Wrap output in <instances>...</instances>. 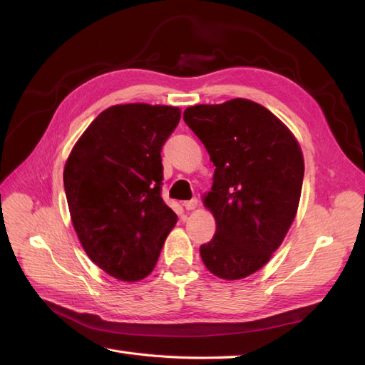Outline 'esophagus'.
I'll use <instances>...</instances> for the list:
<instances>
[{"mask_svg": "<svg viewBox=\"0 0 365 365\" xmlns=\"http://www.w3.org/2000/svg\"><path fill=\"white\" fill-rule=\"evenodd\" d=\"M182 207L187 210V212H192V210H195L197 207V200L196 197H193V200H190V201H184Z\"/></svg>", "mask_w": 365, "mask_h": 365, "instance_id": "1", "label": "esophagus"}]
</instances>
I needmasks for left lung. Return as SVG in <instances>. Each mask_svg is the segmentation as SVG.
<instances>
[{"instance_id": "left-lung-1", "label": "left lung", "mask_w": 365, "mask_h": 365, "mask_svg": "<svg viewBox=\"0 0 365 365\" xmlns=\"http://www.w3.org/2000/svg\"><path fill=\"white\" fill-rule=\"evenodd\" d=\"M184 121L216 168L204 196L216 235L201 245L202 262L219 279L248 277L269 262L297 215L302 149L277 117L247 98L190 106Z\"/></svg>"}]
</instances>
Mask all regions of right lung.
<instances>
[{"mask_svg": "<svg viewBox=\"0 0 365 365\" xmlns=\"http://www.w3.org/2000/svg\"><path fill=\"white\" fill-rule=\"evenodd\" d=\"M180 118L175 106H111L86 128L65 163L77 237L88 257L121 282L148 277L178 220L161 197V149Z\"/></svg>", "mask_w": 365, "mask_h": 365, "instance_id": "add662e5", "label": "right lung"}]
</instances>
